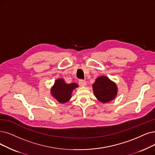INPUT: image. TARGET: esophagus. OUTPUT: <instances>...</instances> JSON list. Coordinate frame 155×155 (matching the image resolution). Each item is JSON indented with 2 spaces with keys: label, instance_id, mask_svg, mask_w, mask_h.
Instances as JSON below:
<instances>
[{
  "label": "esophagus",
  "instance_id": "34e87169",
  "mask_svg": "<svg viewBox=\"0 0 155 155\" xmlns=\"http://www.w3.org/2000/svg\"><path fill=\"white\" fill-rule=\"evenodd\" d=\"M79 84L81 86H85L86 85V81L84 79H80L79 81Z\"/></svg>",
  "mask_w": 155,
  "mask_h": 155
}]
</instances>
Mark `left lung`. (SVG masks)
Listing matches in <instances>:
<instances>
[{
    "label": "left lung",
    "mask_w": 155,
    "mask_h": 155,
    "mask_svg": "<svg viewBox=\"0 0 155 155\" xmlns=\"http://www.w3.org/2000/svg\"><path fill=\"white\" fill-rule=\"evenodd\" d=\"M93 90L96 98L103 103L112 101L117 94L116 85L106 76L96 79L93 84Z\"/></svg>",
    "instance_id": "obj_1"
}]
</instances>
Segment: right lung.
<instances>
[{
    "mask_svg": "<svg viewBox=\"0 0 155 155\" xmlns=\"http://www.w3.org/2000/svg\"><path fill=\"white\" fill-rule=\"evenodd\" d=\"M76 83L67 84L62 79H57L51 89L52 95L60 103H65L69 101L72 90L78 87Z\"/></svg>",
    "mask_w": 155,
    "mask_h": 155,
    "instance_id": "add662e5",
    "label": "right lung"
}]
</instances>
